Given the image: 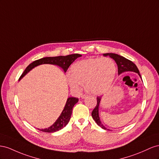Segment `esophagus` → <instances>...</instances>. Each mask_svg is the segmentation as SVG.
<instances>
[{
  "mask_svg": "<svg viewBox=\"0 0 159 159\" xmlns=\"http://www.w3.org/2000/svg\"><path fill=\"white\" fill-rule=\"evenodd\" d=\"M87 97H88V95H87V94H82V95H81V98H82V99H84V98H87Z\"/></svg>",
  "mask_w": 159,
  "mask_h": 159,
  "instance_id": "esophagus-1",
  "label": "esophagus"
}]
</instances>
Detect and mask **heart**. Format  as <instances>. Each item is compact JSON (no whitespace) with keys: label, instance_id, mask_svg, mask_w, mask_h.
Segmentation results:
<instances>
[{"label":"heart","instance_id":"b5f03b06","mask_svg":"<svg viewBox=\"0 0 159 159\" xmlns=\"http://www.w3.org/2000/svg\"><path fill=\"white\" fill-rule=\"evenodd\" d=\"M116 65L111 58H90L72 65L66 79L70 87L79 91L85 83L86 89L94 94L105 93L110 87L116 73Z\"/></svg>","mask_w":159,"mask_h":159}]
</instances>
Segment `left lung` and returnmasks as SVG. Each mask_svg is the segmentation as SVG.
I'll return each instance as SVG.
<instances>
[{
  "instance_id": "obj_1",
  "label": "left lung",
  "mask_w": 159,
  "mask_h": 159,
  "mask_svg": "<svg viewBox=\"0 0 159 159\" xmlns=\"http://www.w3.org/2000/svg\"><path fill=\"white\" fill-rule=\"evenodd\" d=\"M103 54L104 56L105 57L109 56L111 58H112V59L115 60L118 66V74H119V75L124 73L125 72H133L137 73L140 76V78H141V76L140 75V72L137 66H136V65L134 64L132 61H130V60L127 59V58H126L123 57L115 53H105ZM101 97H97V105L96 107H95V108H94L92 112V117L94 119V120H95V122H97V124L99 126H101L102 129L110 130L109 129H107L105 126L102 124L101 120L100 119L99 105H100V103H101Z\"/></svg>"
}]
</instances>
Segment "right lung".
Returning a JSON list of instances; mask_svg holds the SVG:
<instances>
[{
	"label": "right lung",
	"instance_id": "obj_1",
	"mask_svg": "<svg viewBox=\"0 0 159 159\" xmlns=\"http://www.w3.org/2000/svg\"><path fill=\"white\" fill-rule=\"evenodd\" d=\"M82 55L79 54H69L67 56H58V57H44L40 59L37 60L32 63L26 68V69L22 74L19 80L28 73L29 71L34 69V67L43 64H50L53 65H57L59 67L62 68V70L65 72H66L67 69H69V66L77 58L81 57ZM79 98L75 97H69L67 98L66 105L64 107V109L62 110L61 115L58 118L57 120L54 122V124L49 126L48 128L38 129L39 130H41L43 132L45 133H54L57 131L64 128L65 126L69 123V122L70 119V116L72 115V108L76 103L78 102Z\"/></svg>",
	"mask_w": 159,
	"mask_h": 159
}]
</instances>
